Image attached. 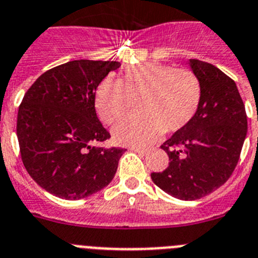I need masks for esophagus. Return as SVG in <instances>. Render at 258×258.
<instances>
[{
	"instance_id": "34e87169",
	"label": "esophagus",
	"mask_w": 258,
	"mask_h": 258,
	"mask_svg": "<svg viewBox=\"0 0 258 258\" xmlns=\"http://www.w3.org/2000/svg\"><path fill=\"white\" fill-rule=\"evenodd\" d=\"M130 149H131L132 152L140 153V154H145V153L148 152V149H144V148H139V146H131Z\"/></svg>"
}]
</instances>
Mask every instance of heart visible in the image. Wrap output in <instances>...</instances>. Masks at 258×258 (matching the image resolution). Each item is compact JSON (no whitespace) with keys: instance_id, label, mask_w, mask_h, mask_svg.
I'll use <instances>...</instances> for the list:
<instances>
[{"instance_id":"1","label":"heart","mask_w":258,"mask_h":258,"mask_svg":"<svg viewBox=\"0 0 258 258\" xmlns=\"http://www.w3.org/2000/svg\"><path fill=\"white\" fill-rule=\"evenodd\" d=\"M202 87L196 73L158 61L124 69L120 81L108 77L99 85L95 105L101 120L117 122L135 105L141 110L114 127L120 144H145L166 130L175 132L198 110Z\"/></svg>"}]
</instances>
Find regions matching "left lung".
<instances>
[{
	"label": "left lung",
	"mask_w": 258,
	"mask_h": 258,
	"mask_svg": "<svg viewBox=\"0 0 258 258\" xmlns=\"http://www.w3.org/2000/svg\"><path fill=\"white\" fill-rule=\"evenodd\" d=\"M201 82L198 110L161 145L169 163L152 180L169 196L194 201L224 185L238 164L247 135V114L236 85L210 62L190 59Z\"/></svg>",
	"instance_id": "8db88e82"
}]
</instances>
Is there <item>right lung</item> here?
Listing matches in <instances>:
<instances>
[{
	"mask_svg": "<svg viewBox=\"0 0 258 258\" xmlns=\"http://www.w3.org/2000/svg\"><path fill=\"white\" fill-rule=\"evenodd\" d=\"M119 61L73 60L39 76L25 92L16 135L25 169L37 184L77 201L113 180L122 148L92 146L110 139L95 110V91Z\"/></svg>",
	"mask_w": 258,
	"mask_h": 258,
	"instance_id": "obj_1",
	"label": "right lung"
}]
</instances>
